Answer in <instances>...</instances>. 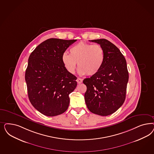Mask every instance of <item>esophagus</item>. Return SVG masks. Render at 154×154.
Instances as JSON below:
<instances>
[{"label":"esophagus","instance_id":"34e87169","mask_svg":"<svg viewBox=\"0 0 154 154\" xmlns=\"http://www.w3.org/2000/svg\"><path fill=\"white\" fill-rule=\"evenodd\" d=\"M76 82H78V84H80V83H82L83 82V79H81V78H78L77 79H76Z\"/></svg>","mask_w":154,"mask_h":154}]
</instances>
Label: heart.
Here are the masks:
<instances>
[{
    "label": "heart",
    "instance_id": "obj_1",
    "mask_svg": "<svg viewBox=\"0 0 154 154\" xmlns=\"http://www.w3.org/2000/svg\"><path fill=\"white\" fill-rule=\"evenodd\" d=\"M104 50L99 44H91L80 42L72 46L62 56V62L66 69L71 74H74L76 63L81 75L93 76L97 74L104 63Z\"/></svg>",
    "mask_w": 154,
    "mask_h": 154
}]
</instances>
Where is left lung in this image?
Listing matches in <instances>:
<instances>
[{"mask_svg": "<svg viewBox=\"0 0 154 154\" xmlns=\"http://www.w3.org/2000/svg\"><path fill=\"white\" fill-rule=\"evenodd\" d=\"M104 50V63L97 74L83 80L85 101L89 111L102 116L112 114L124 103L129 72L119 49L106 39L90 40Z\"/></svg>", "mask_w": 154, "mask_h": 154, "instance_id": "obj_1", "label": "left lung"}]
</instances>
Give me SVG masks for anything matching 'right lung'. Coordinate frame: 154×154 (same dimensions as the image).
I'll return each instance as SVG.
<instances>
[{"mask_svg": "<svg viewBox=\"0 0 154 154\" xmlns=\"http://www.w3.org/2000/svg\"><path fill=\"white\" fill-rule=\"evenodd\" d=\"M76 41L48 39L30 55L25 75L28 97L45 116L62 114L69 107V94L76 87L77 78L66 69L62 56Z\"/></svg>", "mask_w": 154, "mask_h": 154, "instance_id": "obj_1", "label": "right lung"}]
</instances>
